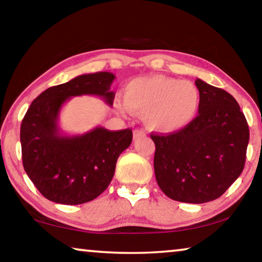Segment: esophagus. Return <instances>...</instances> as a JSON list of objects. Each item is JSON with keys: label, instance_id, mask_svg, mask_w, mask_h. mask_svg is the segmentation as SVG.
Wrapping results in <instances>:
<instances>
[{"label": "esophagus", "instance_id": "1", "mask_svg": "<svg viewBox=\"0 0 262 262\" xmlns=\"http://www.w3.org/2000/svg\"><path fill=\"white\" fill-rule=\"evenodd\" d=\"M146 136V133L143 129H135L134 130V140H138L140 138H144Z\"/></svg>", "mask_w": 262, "mask_h": 262}]
</instances>
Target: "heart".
<instances>
[{
  "label": "heart",
  "mask_w": 262,
  "mask_h": 262,
  "mask_svg": "<svg viewBox=\"0 0 262 262\" xmlns=\"http://www.w3.org/2000/svg\"><path fill=\"white\" fill-rule=\"evenodd\" d=\"M121 113L144 114L150 129L175 133L189 126L200 108L201 95L192 82L162 75L136 77L124 85Z\"/></svg>",
  "instance_id": "heart-1"
}]
</instances>
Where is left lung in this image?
Listing matches in <instances>:
<instances>
[{
    "label": "left lung",
    "mask_w": 262,
    "mask_h": 262,
    "mask_svg": "<svg viewBox=\"0 0 262 262\" xmlns=\"http://www.w3.org/2000/svg\"><path fill=\"white\" fill-rule=\"evenodd\" d=\"M199 114L182 130L153 134L154 171L167 196L187 204L220 198L243 173L248 123L236 100L224 89L196 79Z\"/></svg>",
    "instance_id": "1"
}]
</instances>
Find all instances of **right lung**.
<instances>
[{"label": "right lung", "instance_id": "add662e5", "mask_svg": "<svg viewBox=\"0 0 262 262\" xmlns=\"http://www.w3.org/2000/svg\"><path fill=\"white\" fill-rule=\"evenodd\" d=\"M115 75L84 74L41 93L21 123L22 161L26 173L46 199L62 205L92 201L107 189L120 154L130 146V129L96 127L82 135H62L58 114L73 96L96 95L113 106Z\"/></svg>", "mask_w": 262, "mask_h": 262}]
</instances>
